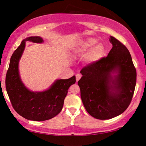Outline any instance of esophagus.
<instances>
[{"label": "esophagus", "instance_id": "obj_1", "mask_svg": "<svg viewBox=\"0 0 146 146\" xmlns=\"http://www.w3.org/2000/svg\"><path fill=\"white\" fill-rule=\"evenodd\" d=\"M81 77H82V75H80V74H77V75H76V82H78V80L81 78Z\"/></svg>", "mask_w": 146, "mask_h": 146}]
</instances>
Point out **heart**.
Returning <instances> with one entry per match:
<instances>
[{
	"mask_svg": "<svg viewBox=\"0 0 146 146\" xmlns=\"http://www.w3.org/2000/svg\"><path fill=\"white\" fill-rule=\"evenodd\" d=\"M97 42V39L94 38L86 39L76 46L73 48V52L76 54H82L90 51V56L92 60L93 61L97 60L103 53L104 48L100 44H97L96 45Z\"/></svg>",
	"mask_w": 146,
	"mask_h": 146,
	"instance_id": "obj_1",
	"label": "heart"
}]
</instances>
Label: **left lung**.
Listing matches in <instances>:
<instances>
[{
  "instance_id": "obj_1",
  "label": "left lung",
  "mask_w": 146,
  "mask_h": 146,
  "mask_svg": "<svg viewBox=\"0 0 146 146\" xmlns=\"http://www.w3.org/2000/svg\"><path fill=\"white\" fill-rule=\"evenodd\" d=\"M110 42L113 47L107 56L83 68L78 82L86 110L100 120L122 113L131 104L136 84L137 73L127 48L113 36Z\"/></svg>"
}]
</instances>
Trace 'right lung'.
Segmentation results:
<instances>
[{"mask_svg":"<svg viewBox=\"0 0 146 146\" xmlns=\"http://www.w3.org/2000/svg\"><path fill=\"white\" fill-rule=\"evenodd\" d=\"M26 41L41 43L39 36L24 39L11 58L5 78V87L11 104L16 112L25 119L34 121L51 119L60 112L68 90L76 82L75 76L66 80H57L48 90L34 92L27 89L22 82L19 74L18 65Z\"/></svg>","mask_w":146,"mask_h":146,"instance_id":"right-lung-1","label":"right lung"}]
</instances>
